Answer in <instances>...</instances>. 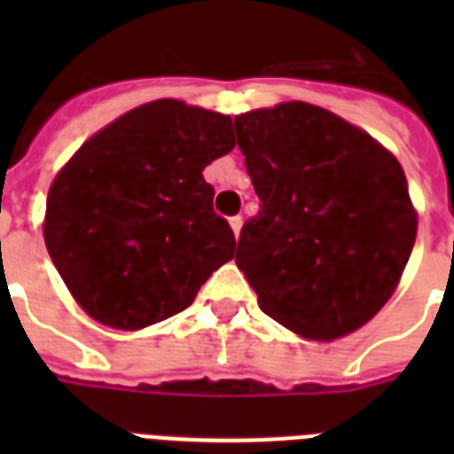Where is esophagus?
Segmentation results:
<instances>
[{"mask_svg":"<svg viewBox=\"0 0 454 454\" xmlns=\"http://www.w3.org/2000/svg\"><path fill=\"white\" fill-rule=\"evenodd\" d=\"M231 228H233V233H235V235H240L242 216H231Z\"/></svg>","mask_w":454,"mask_h":454,"instance_id":"1","label":"esophagus"}]
</instances>
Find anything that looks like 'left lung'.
<instances>
[{"instance_id": "left-lung-1", "label": "left lung", "mask_w": 454, "mask_h": 454, "mask_svg": "<svg viewBox=\"0 0 454 454\" xmlns=\"http://www.w3.org/2000/svg\"><path fill=\"white\" fill-rule=\"evenodd\" d=\"M235 134L259 195L235 263L262 310L306 339L358 330L394 294L415 245L398 160L301 101L238 115Z\"/></svg>"}]
</instances>
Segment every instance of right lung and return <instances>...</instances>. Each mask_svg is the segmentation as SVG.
Returning a JSON list of instances; mask_svg holds the SVG:
<instances>
[{"instance_id": "add662e5", "label": "right lung", "mask_w": 454, "mask_h": 454, "mask_svg": "<svg viewBox=\"0 0 454 454\" xmlns=\"http://www.w3.org/2000/svg\"><path fill=\"white\" fill-rule=\"evenodd\" d=\"M233 145L228 115L162 98L74 153L49 191L44 240L89 316L117 330L167 320L233 259V228L202 176Z\"/></svg>"}]
</instances>
